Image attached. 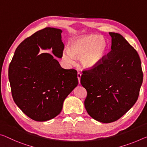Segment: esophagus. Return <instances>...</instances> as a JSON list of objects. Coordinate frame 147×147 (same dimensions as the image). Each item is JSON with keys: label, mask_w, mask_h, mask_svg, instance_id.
I'll return each instance as SVG.
<instances>
[{"label": "esophagus", "mask_w": 147, "mask_h": 147, "mask_svg": "<svg viewBox=\"0 0 147 147\" xmlns=\"http://www.w3.org/2000/svg\"><path fill=\"white\" fill-rule=\"evenodd\" d=\"M81 76H82V74H81L80 72H78L77 73V78H78V82L80 84V78H81Z\"/></svg>", "instance_id": "obj_1"}]
</instances>
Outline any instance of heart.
<instances>
[{"mask_svg": "<svg viewBox=\"0 0 147 147\" xmlns=\"http://www.w3.org/2000/svg\"><path fill=\"white\" fill-rule=\"evenodd\" d=\"M109 48V44L107 39L98 34L78 36L71 41L69 50L64 51L63 58L66 61L71 63L73 57H81V64L84 68H92L103 61Z\"/></svg>", "mask_w": 147, "mask_h": 147, "instance_id": "obj_1", "label": "heart"}]
</instances>
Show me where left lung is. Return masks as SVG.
Returning a JSON list of instances; mask_svg holds the SVG:
<instances>
[{
  "label": "left lung",
  "instance_id": "1",
  "mask_svg": "<svg viewBox=\"0 0 147 147\" xmlns=\"http://www.w3.org/2000/svg\"><path fill=\"white\" fill-rule=\"evenodd\" d=\"M109 34L111 51L97 66L84 70L80 78L87 91L86 110L103 123L115 122L134 106L143 78L137 51L121 34Z\"/></svg>",
  "mask_w": 147,
  "mask_h": 147
}]
</instances>
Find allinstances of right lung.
<instances>
[{"label": "right lung", "mask_w": 147, "mask_h": 147, "mask_svg": "<svg viewBox=\"0 0 147 147\" xmlns=\"http://www.w3.org/2000/svg\"><path fill=\"white\" fill-rule=\"evenodd\" d=\"M61 29L46 27L20 43L9 65L8 78L15 103L28 117L44 122L61 113L64 100L78 85L77 71L65 69L53 55H38L39 46L52 48L61 57Z\"/></svg>", "instance_id": "obj_1"}]
</instances>
